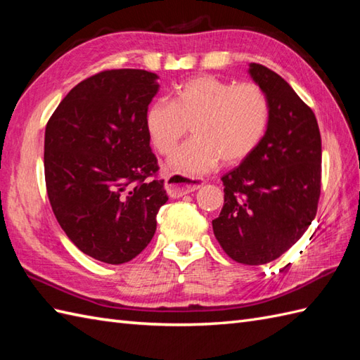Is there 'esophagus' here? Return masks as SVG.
<instances>
[{
    "label": "esophagus",
    "mask_w": 360,
    "mask_h": 360,
    "mask_svg": "<svg viewBox=\"0 0 360 360\" xmlns=\"http://www.w3.org/2000/svg\"><path fill=\"white\" fill-rule=\"evenodd\" d=\"M202 186L201 181L187 178V176H181L178 173H170L165 178V190L172 198H179L182 195L192 193Z\"/></svg>",
    "instance_id": "34e87169"
}]
</instances>
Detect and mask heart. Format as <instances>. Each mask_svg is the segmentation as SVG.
<instances>
[{
    "mask_svg": "<svg viewBox=\"0 0 360 360\" xmlns=\"http://www.w3.org/2000/svg\"><path fill=\"white\" fill-rule=\"evenodd\" d=\"M269 120V97L258 83L196 75L181 83L173 102L160 98L148 106L145 129L159 155L170 156L192 127L195 137L170 164L178 174L193 178L219 160L226 165L246 160L263 142Z\"/></svg>",
    "mask_w": 360,
    "mask_h": 360,
    "instance_id": "obj_1",
    "label": "heart"
}]
</instances>
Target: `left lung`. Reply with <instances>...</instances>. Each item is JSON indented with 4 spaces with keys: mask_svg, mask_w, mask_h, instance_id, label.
<instances>
[{
    "mask_svg": "<svg viewBox=\"0 0 360 360\" xmlns=\"http://www.w3.org/2000/svg\"><path fill=\"white\" fill-rule=\"evenodd\" d=\"M271 103L263 142L226 173L224 205L212 221L219 246L243 264H266L302 238L316 218L322 187L317 119L277 72L250 63Z\"/></svg>",
    "mask_w": 360,
    "mask_h": 360,
    "instance_id": "obj_1",
    "label": "left lung"
}]
</instances>
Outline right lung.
I'll use <instances>...</instances> for the list:
<instances>
[{
	"label": "right lung",
	"instance_id": "right-lung-1",
	"mask_svg": "<svg viewBox=\"0 0 360 360\" xmlns=\"http://www.w3.org/2000/svg\"><path fill=\"white\" fill-rule=\"evenodd\" d=\"M158 75L106 70L75 85L44 133V179L53 215L83 254L122 264L148 246L167 202L145 112Z\"/></svg>",
	"mask_w": 360,
	"mask_h": 360
}]
</instances>
